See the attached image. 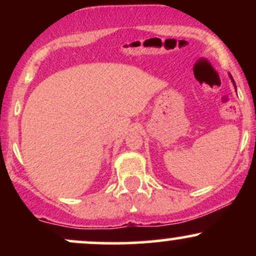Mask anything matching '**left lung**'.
<instances>
[{
    "mask_svg": "<svg viewBox=\"0 0 256 256\" xmlns=\"http://www.w3.org/2000/svg\"><path fill=\"white\" fill-rule=\"evenodd\" d=\"M230 78H231V80H232V83H234V88H236V84H234V79H232V77H231V74H230Z\"/></svg>",
    "mask_w": 256,
    "mask_h": 256,
    "instance_id": "8db88e82",
    "label": "left lung"
}]
</instances>
